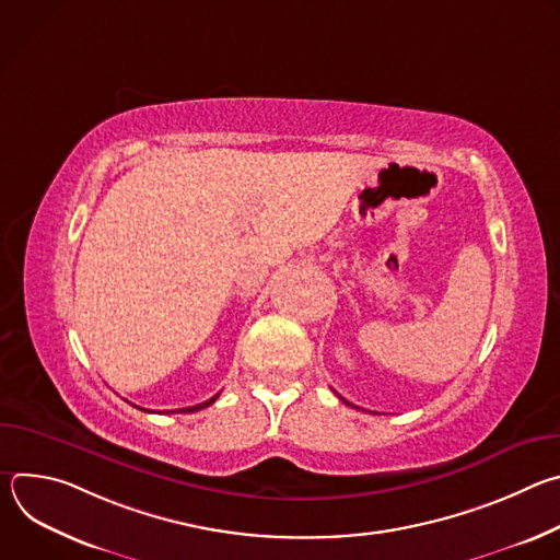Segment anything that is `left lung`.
Segmentation results:
<instances>
[{
    "label": "left lung",
    "mask_w": 560,
    "mask_h": 560,
    "mask_svg": "<svg viewBox=\"0 0 560 560\" xmlns=\"http://www.w3.org/2000/svg\"><path fill=\"white\" fill-rule=\"evenodd\" d=\"M341 401H343V404H348V401H346V398H341ZM348 406H350V404H348Z\"/></svg>",
    "instance_id": "left-lung-1"
}]
</instances>
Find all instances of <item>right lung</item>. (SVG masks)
<instances>
[{"label": "right lung", "instance_id": "right-lung-1", "mask_svg": "<svg viewBox=\"0 0 560 560\" xmlns=\"http://www.w3.org/2000/svg\"><path fill=\"white\" fill-rule=\"evenodd\" d=\"M217 396L219 394H214L212 398H208V401H203V404H197V406H190V408H182V410H171V412H182V415H190V412H199V410H203V408H208V406H212L214 401H217ZM145 412V410H143ZM164 412H168V410H164Z\"/></svg>", "mask_w": 560, "mask_h": 560}]
</instances>
